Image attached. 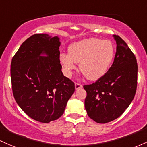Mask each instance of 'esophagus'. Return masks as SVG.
I'll return each instance as SVG.
<instances>
[{
  "label": "esophagus",
  "mask_w": 147,
  "mask_h": 147,
  "mask_svg": "<svg viewBox=\"0 0 147 147\" xmlns=\"http://www.w3.org/2000/svg\"><path fill=\"white\" fill-rule=\"evenodd\" d=\"M75 89H80V88H82V85L81 84H79V83H75Z\"/></svg>",
  "instance_id": "34e87169"
}]
</instances>
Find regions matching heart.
I'll return each mask as SVG.
<instances>
[{"label": "heart", "mask_w": 147, "mask_h": 147, "mask_svg": "<svg viewBox=\"0 0 147 147\" xmlns=\"http://www.w3.org/2000/svg\"><path fill=\"white\" fill-rule=\"evenodd\" d=\"M68 54L61 53L59 61L67 76L80 63V70L88 80H99L107 72L114 58V45L109 40L91 38L68 47Z\"/></svg>", "instance_id": "heart-1"}]
</instances>
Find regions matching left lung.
I'll list each match as a JSON object with an SVG mask.
<instances>
[{
	"label": "left lung",
	"mask_w": 147,
	"mask_h": 147,
	"mask_svg": "<svg viewBox=\"0 0 147 147\" xmlns=\"http://www.w3.org/2000/svg\"><path fill=\"white\" fill-rule=\"evenodd\" d=\"M117 51L112 66L95 83L84 85L87 114L99 123L120 117L133 101L138 84L136 58L119 35H114Z\"/></svg>",
	"instance_id": "left-lung-1"
}]
</instances>
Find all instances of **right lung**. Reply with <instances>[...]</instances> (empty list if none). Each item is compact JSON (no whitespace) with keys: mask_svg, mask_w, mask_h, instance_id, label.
<instances>
[{"mask_svg":"<svg viewBox=\"0 0 147 147\" xmlns=\"http://www.w3.org/2000/svg\"><path fill=\"white\" fill-rule=\"evenodd\" d=\"M60 45L57 36L33 35L11 62L14 99L27 115L41 123L61 117L75 90L74 82L61 71Z\"/></svg>","mask_w":147,"mask_h":147,"instance_id":"1","label":"right lung"}]
</instances>
